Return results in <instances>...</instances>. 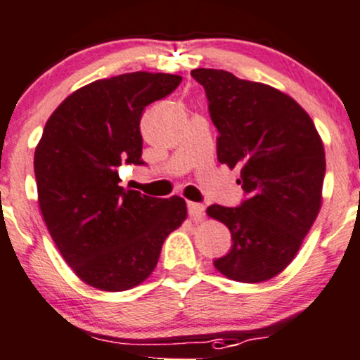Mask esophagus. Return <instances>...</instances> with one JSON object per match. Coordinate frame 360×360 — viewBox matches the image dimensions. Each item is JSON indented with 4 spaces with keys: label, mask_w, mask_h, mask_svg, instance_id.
I'll list each match as a JSON object with an SVG mask.
<instances>
[{
    "label": "esophagus",
    "mask_w": 360,
    "mask_h": 360,
    "mask_svg": "<svg viewBox=\"0 0 360 360\" xmlns=\"http://www.w3.org/2000/svg\"><path fill=\"white\" fill-rule=\"evenodd\" d=\"M187 210H188V216L192 219H200L204 214V206L199 202H188L187 204Z\"/></svg>",
    "instance_id": "1"
}]
</instances>
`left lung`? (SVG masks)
<instances>
[{"label":"left lung","mask_w":360,"mask_h":360,"mask_svg":"<svg viewBox=\"0 0 360 360\" xmlns=\"http://www.w3.org/2000/svg\"><path fill=\"white\" fill-rule=\"evenodd\" d=\"M191 75L206 91L218 161L240 168L245 192L240 206L207 207L231 233L230 252L214 268L242 283L271 280L295 257L319 212L323 142L302 106L278 89L214 68Z\"/></svg>","instance_id":"obj_1"}]
</instances>
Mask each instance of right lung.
Segmentation results:
<instances>
[{"label": "right lung", "mask_w": 360, "mask_h": 360, "mask_svg": "<svg viewBox=\"0 0 360 360\" xmlns=\"http://www.w3.org/2000/svg\"><path fill=\"white\" fill-rule=\"evenodd\" d=\"M180 82V75L149 72L96 80L46 122L34 154L42 218L67 264L91 287L123 292L142 283L165 238L187 218L181 197L123 188L118 175L122 165H146L142 113Z\"/></svg>", "instance_id": "add662e5"}]
</instances>
